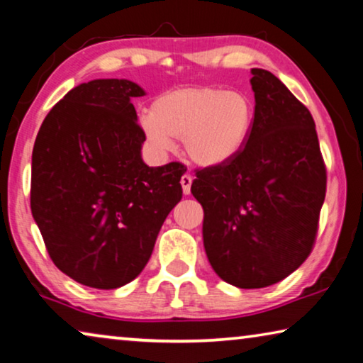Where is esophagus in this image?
<instances>
[{"label": "esophagus", "instance_id": "34e87169", "mask_svg": "<svg viewBox=\"0 0 363 363\" xmlns=\"http://www.w3.org/2000/svg\"><path fill=\"white\" fill-rule=\"evenodd\" d=\"M181 186H182V192L189 196L191 194V186H192V176L191 174H184L181 177Z\"/></svg>", "mask_w": 363, "mask_h": 363}]
</instances>
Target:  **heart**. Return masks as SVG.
Instances as JSON below:
<instances>
[{"label":"heart","mask_w":363,"mask_h":363,"mask_svg":"<svg viewBox=\"0 0 363 363\" xmlns=\"http://www.w3.org/2000/svg\"><path fill=\"white\" fill-rule=\"evenodd\" d=\"M254 122L251 97L216 86H184L158 96L151 112L138 117L148 143L169 151L182 140L191 161L215 167L228 163L246 147Z\"/></svg>","instance_id":"1"}]
</instances>
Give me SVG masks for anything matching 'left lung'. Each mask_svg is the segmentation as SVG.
<instances>
[{"mask_svg":"<svg viewBox=\"0 0 363 363\" xmlns=\"http://www.w3.org/2000/svg\"><path fill=\"white\" fill-rule=\"evenodd\" d=\"M254 122L228 163L197 171L203 247L216 275L262 289L310 256L326 196V169L310 111L275 74L251 69Z\"/></svg>","mask_w":363,"mask_h":363,"instance_id":"left-lung-1","label":"left lung"}]
</instances>
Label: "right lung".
<instances>
[{
    "instance_id": "1",
    "label": "right lung",
    "mask_w": 363,
    "mask_h": 363,
    "mask_svg": "<svg viewBox=\"0 0 363 363\" xmlns=\"http://www.w3.org/2000/svg\"><path fill=\"white\" fill-rule=\"evenodd\" d=\"M130 79H93L52 107L32 150L30 210L55 266L78 284L118 289L150 261L182 199L179 163L148 166Z\"/></svg>"
}]
</instances>
